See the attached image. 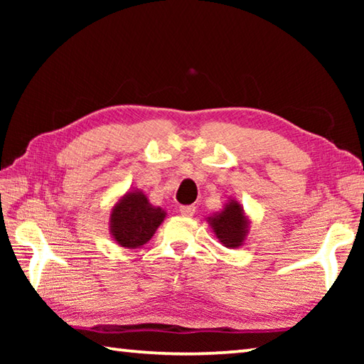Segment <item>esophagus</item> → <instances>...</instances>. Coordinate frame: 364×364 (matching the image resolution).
Masks as SVG:
<instances>
[{
	"label": "esophagus",
	"mask_w": 364,
	"mask_h": 364,
	"mask_svg": "<svg viewBox=\"0 0 364 364\" xmlns=\"http://www.w3.org/2000/svg\"><path fill=\"white\" fill-rule=\"evenodd\" d=\"M180 213L183 215V217H193V215L196 213V207L194 205H183V207H180Z\"/></svg>",
	"instance_id": "34e87169"
}]
</instances>
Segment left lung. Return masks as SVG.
Instances as JSON below:
<instances>
[{
  "mask_svg": "<svg viewBox=\"0 0 364 364\" xmlns=\"http://www.w3.org/2000/svg\"><path fill=\"white\" fill-rule=\"evenodd\" d=\"M207 223L212 228L218 242L228 249H239L244 245L250 228V220L244 207L232 197L220 212L207 217Z\"/></svg>",
  "mask_w": 364,
  "mask_h": 364,
  "instance_id": "8db88e82",
  "label": "left lung"
}]
</instances>
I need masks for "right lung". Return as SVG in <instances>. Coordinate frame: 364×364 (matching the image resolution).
Returning a JSON list of instances; mask_svg holds the SVG:
<instances>
[{"mask_svg":"<svg viewBox=\"0 0 364 364\" xmlns=\"http://www.w3.org/2000/svg\"><path fill=\"white\" fill-rule=\"evenodd\" d=\"M167 217L164 208L152 205L141 189H128L110 208L109 232L125 249H139L156 234Z\"/></svg>","mask_w":364,"mask_h":364,"instance_id":"1","label":"right lung"}]
</instances>
